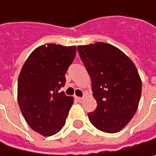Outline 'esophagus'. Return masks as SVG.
<instances>
[{
  "label": "esophagus",
  "mask_w": 156,
  "mask_h": 156,
  "mask_svg": "<svg viewBox=\"0 0 156 156\" xmlns=\"http://www.w3.org/2000/svg\"><path fill=\"white\" fill-rule=\"evenodd\" d=\"M76 99L79 101V102H81L83 100V97H80V96H76Z\"/></svg>",
  "instance_id": "1"
}]
</instances>
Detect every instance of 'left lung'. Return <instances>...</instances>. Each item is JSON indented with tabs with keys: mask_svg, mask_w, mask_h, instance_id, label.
Segmentation results:
<instances>
[{
	"mask_svg": "<svg viewBox=\"0 0 156 156\" xmlns=\"http://www.w3.org/2000/svg\"><path fill=\"white\" fill-rule=\"evenodd\" d=\"M77 51L91 76L96 109L88 114L94 127L117 133L131 121L139 107L141 80L134 62L110 44L79 46Z\"/></svg>",
	"mask_w": 156,
	"mask_h": 156,
	"instance_id": "1",
	"label": "left lung"
}]
</instances>
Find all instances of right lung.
<instances>
[{
  "mask_svg": "<svg viewBox=\"0 0 156 156\" xmlns=\"http://www.w3.org/2000/svg\"><path fill=\"white\" fill-rule=\"evenodd\" d=\"M76 48L47 44L35 48L21 68L17 80V102L33 130L45 136L57 134L65 124L74 102L60 89L76 57Z\"/></svg>",
  "mask_w": 156,
  "mask_h": 156,
  "instance_id": "1",
  "label": "right lung"
}]
</instances>
